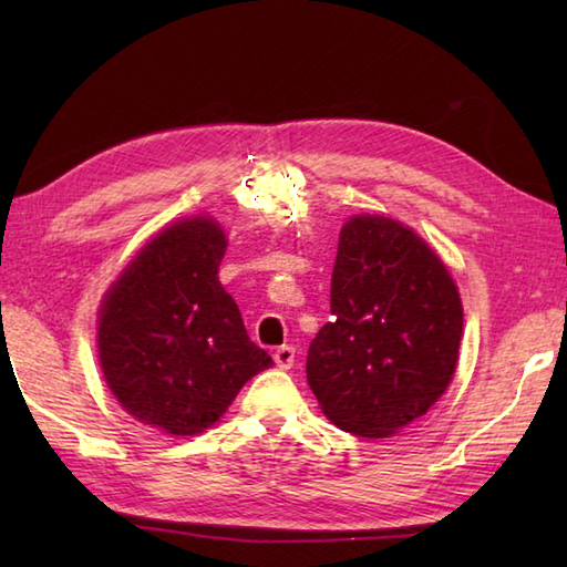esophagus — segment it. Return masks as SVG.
<instances>
[{
	"label": "esophagus",
	"mask_w": 567,
	"mask_h": 567,
	"mask_svg": "<svg viewBox=\"0 0 567 567\" xmlns=\"http://www.w3.org/2000/svg\"><path fill=\"white\" fill-rule=\"evenodd\" d=\"M275 363H277V368H282V370H290L292 365H295V348L292 346H280L275 351Z\"/></svg>",
	"instance_id": "obj_1"
}]
</instances>
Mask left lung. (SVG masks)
<instances>
[{"label":"left lung","mask_w":567,"mask_h":567,"mask_svg":"<svg viewBox=\"0 0 567 567\" xmlns=\"http://www.w3.org/2000/svg\"><path fill=\"white\" fill-rule=\"evenodd\" d=\"M463 305L412 228L358 214L341 228L331 321L309 346L307 382L336 426L388 439L439 402L457 365Z\"/></svg>","instance_id":"8db88e82"}]
</instances>
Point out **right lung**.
I'll return each instance as SVG.
<instances>
[{"instance_id": "obj_1", "label": "right lung", "mask_w": 567, "mask_h": 567, "mask_svg": "<svg viewBox=\"0 0 567 567\" xmlns=\"http://www.w3.org/2000/svg\"><path fill=\"white\" fill-rule=\"evenodd\" d=\"M221 226L192 216L163 228L106 290L97 323L104 380L141 424L195 436L272 365L219 282Z\"/></svg>"}]
</instances>
